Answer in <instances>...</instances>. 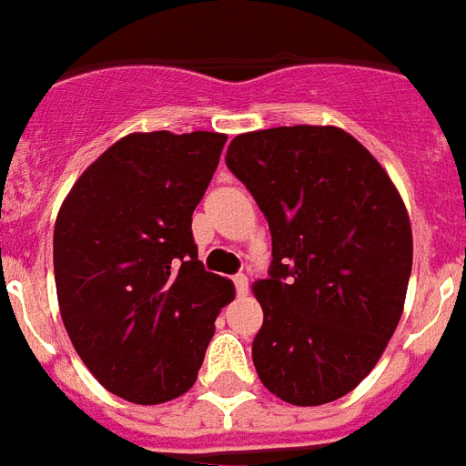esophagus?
Returning <instances> with one entry per match:
<instances>
[{
    "label": "esophagus",
    "instance_id": "esophagus-1",
    "mask_svg": "<svg viewBox=\"0 0 466 466\" xmlns=\"http://www.w3.org/2000/svg\"><path fill=\"white\" fill-rule=\"evenodd\" d=\"M233 284H236L238 296H245V293H248V277H245V274H236V277H233Z\"/></svg>",
    "mask_w": 466,
    "mask_h": 466
}]
</instances>
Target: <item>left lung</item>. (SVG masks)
<instances>
[{"instance_id":"8db88e82","label":"left lung","mask_w":466,"mask_h":466,"mask_svg":"<svg viewBox=\"0 0 466 466\" xmlns=\"http://www.w3.org/2000/svg\"><path fill=\"white\" fill-rule=\"evenodd\" d=\"M226 166L271 230L269 277L255 284L257 375L296 407L339 400L373 370L404 310L411 226L400 192L339 127L240 134Z\"/></svg>"}]
</instances>
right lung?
<instances>
[{
    "instance_id": "right-lung-1",
    "label": "right lung",
    "mask_w": 466,
    "mask_h": 466,
    "mask_svg": "<svg viewBox=\"0 0 466 466\" xmlns=\"http://www.w3.org/2000/svg\"><path fill=\"white\" fill-rule=\"evenodd\" d=\"M226 134L141 132L81 175L55 223V284L74 349L134 404L195 385L233 284L197 259L192 211Z\"/></svg>"
}]
</instances>
